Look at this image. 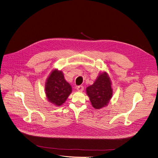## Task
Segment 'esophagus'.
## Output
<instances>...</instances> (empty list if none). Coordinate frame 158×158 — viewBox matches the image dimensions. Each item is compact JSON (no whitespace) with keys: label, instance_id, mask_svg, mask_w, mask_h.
Returning <instances> with one entry per match:
<instances>
[{"label":"esophagus","instance_id":"esophagus-1","mask_svg":"<svg viewBox=\"0 0 158 158\" xmlns=\"http://www.w3.org/2000/svg\"><path fill=\"white\" fill-rule=\"evenodd\" d=\"M77 91H82L84 90V86L83 85H79L77 87Z\"/></svg>","mask_w":158,"mask_h":158}]
</instances>
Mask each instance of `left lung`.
<instances>
[{
  "instance_id": "1",
  "label": "left lung",
  "mask_w": 158,
  "mask_h": 158,
  "mask_svg": "<svg viewBox=\"0 0 158 158\" xmlns=\"http://www.w3.org/2000/svg\"><path fill=\"white\" fill-rule=\"evenodd\" d=\"M86 93L94 108L107 106L112 96L111 82L107 73L100 74L94 83L86 88Z\"/></svg>"
}]
</instances>
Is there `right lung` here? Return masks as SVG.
Wrapping results in <instances>:
<instances>
[{"mask_svg": "<svg viewBox=\"0 0 158 158\" xmlns=\"http://www.w3.org/2000/svg\"><path fill=\"white\" fill-rule=\"evenodd\" d=\"M46 94L49 102L56 105H62L72 92L71 85L65 79L61 71L54 70L47 79Z\"/></svg>", "mask_w": 158, "mask_h": 158, "instance_id": "1", "label": "right lung"}]
</instances>
